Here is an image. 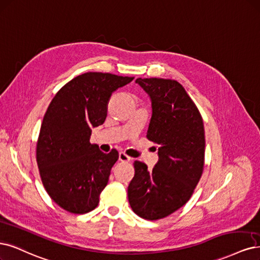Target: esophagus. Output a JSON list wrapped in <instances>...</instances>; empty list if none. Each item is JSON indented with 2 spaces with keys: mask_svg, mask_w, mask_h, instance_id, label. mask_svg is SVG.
Instances as JSON below:
<instances>
[{
  "mask_svg": "<svg viewBox=\"0 0 260 260\" xmlns=\"http://www.w3.org/2000/svg\"><path fill=\"white\" fill-rule=\"evenodd\" d=\"M118 159H119V161H121V162H129L131 158L129 156H127L124 153H119Z\"/></svg>",
  "mask_w": 260,
  "mask_h": 260,
  "instance_id": "obj_1",
  "label": "esophagus"
}]
</instances>
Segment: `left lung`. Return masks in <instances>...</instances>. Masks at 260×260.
I'll use <instances>...</instances> for the list:
<instances>
[{
  "label": "left lung",
  "mask_w": 260,
  "mask_h": 260,
  "mask_svg": "<svg viewBox=\"0 0 260 260\" xmlns=\"http://www.w3.org/2000/svg\"><path fill=\"white\" fill-rule=\"evenodd\" d=\"M149 95L151 118L147 139L157 144L153 170L134 161L128 186L133 212L142 218H164L190 199L204 165V126L197 106L184 87L172 79L138 78Z\"/></svg>",
  "instance_id": "left-lung-1"
}]
</instances>
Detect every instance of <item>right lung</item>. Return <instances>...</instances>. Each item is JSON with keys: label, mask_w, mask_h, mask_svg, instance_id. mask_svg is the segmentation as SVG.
Instances as JSON below:
<instances>
[{"label": "right lung", "mask_w": 260, "mask_h": 260, "mask_svg": "<svg viewBox=\"0 0 260 260\" xmlns=\"http://www.w3.org/2000/svg\"><path fill=\"white\" fill-rule=\"evenodd\" d=\"M134 77L88 72L73 78L51 100L37 144L43 185L59 207L74 214L94 210L118 151L91 144L92 128L106 118L114 91Z\"/></svg>", "instance_id": "add662e5"}]
</instances>
